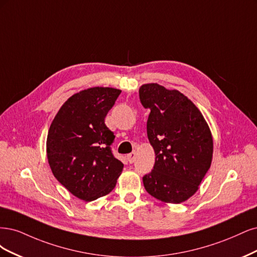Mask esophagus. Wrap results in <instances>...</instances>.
<instances>
[{"label":"esophagus","mask_w":257,"mask_h":257,"mask_svg":"<svg viewBox=\"0 0 257 257\" xmlns=\"http://www.w3.org/2000/svg\"><path fill=\"white\" fill-rule=\"evenodd\" d=\"M136 158H137V154L134 152V153H130L128 156H127V159L129 161V163H134L136 161Z\"/></svg>","instance_id":"obj_1"}]
</instances>
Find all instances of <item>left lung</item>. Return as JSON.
Listing matches in <instances>:
<instances>
[{"instance_id":"left-lung-1","label":"left lung","mask_w":257,"mask_h":257,"mask_svg":"<svg viewBox=\"0 0 257 257\" xmlns=\"http://www.w3.org/2000/svg\"><path fill=\"white\" fill-rule=\"evenodd\" d=\"M140 100L151 113L147 137L156 160L143 177L146 191L164 203L179 204L191 197L209 170L213 142L201 111L176 89L157 83L139 89Z\"/></svg>"}]
</instances>
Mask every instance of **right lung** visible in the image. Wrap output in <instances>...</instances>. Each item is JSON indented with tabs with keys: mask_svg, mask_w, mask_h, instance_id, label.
<instances>
[{
	"mask_svg": "<svg viewBox=\"0 0 257 257\" xmlns=\"http://www.w3.org/2000/svg\"><path fill=\"white\" fill-rule=\"evenodd\" d=\"M121 93L90 87L72 95L55 115L48 132L47 157L54 177L80 200L109 194L123 164L111 151L114 134L104 118Z\"/></svg>",
	"mask_w": 257,
	"mask_h": 257,
	"instance_id": "obj_1",
	"label": "right lung"
}]
</instances>
